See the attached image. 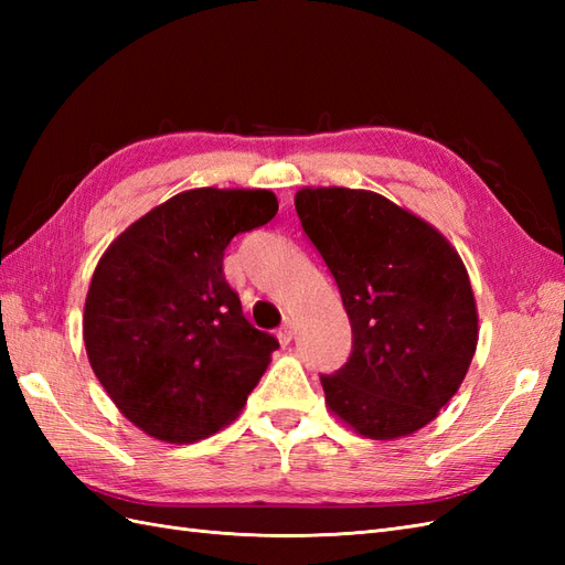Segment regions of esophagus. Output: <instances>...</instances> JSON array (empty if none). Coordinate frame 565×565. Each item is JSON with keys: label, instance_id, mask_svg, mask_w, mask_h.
<instances>
[{"label": "esophagus", "instance_id": "1", "mask_svg": "<svg viewBox=\"0 0 565 565\" xmlns=\"http://www.w3.org/2000/svg\"><path fill=\"white\" fill-rule=\"evenodd\" d=\"M292 337H295V322L287 318V320L280 324V330H278V339H280V344H282V347H287L289 341H292Z\"/></svg>", "mask_w": 565, "mask_h": 565}]
</instances>
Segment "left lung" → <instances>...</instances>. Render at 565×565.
<instances>
[{"label":"left lung","mask_w":565,"mask_h":565,"mask_svg":"<svg viewBox=\"0 0 565 565\" xmlns=\"http://www.w3.org/2000/svg\"><path fill=\"white\" fill-rule=\"evenodd\" d=\"M303 233L339 287L353 347L324 401L353 429L388 440L436 419L465 380L478 341L467 268L426 221L351 188H303Z\"/></svg>","instance_id":"left-lung-1"}]
</instances>
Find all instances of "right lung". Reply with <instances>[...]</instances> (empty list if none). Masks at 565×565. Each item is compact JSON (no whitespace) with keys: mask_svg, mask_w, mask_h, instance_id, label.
Listing matches in <instances>:
<instances>
[{"mask_svg":"<svg viewBox=\"0 0 565 565\" xmlns=\"http://www.w3.org/2000/svg\"><path fill=\"white\" fill-rule=\"evenodd\" d=\"M276 212L270 191L195 188L141 216L100 256L84 347L119 413L148 436L207 438L259 384L280 344L243 316L224 252Z\"/></svg>","mask_w":565,"mask_h":565,"instance_id":"1","label":"right lung"}]
</instances>
